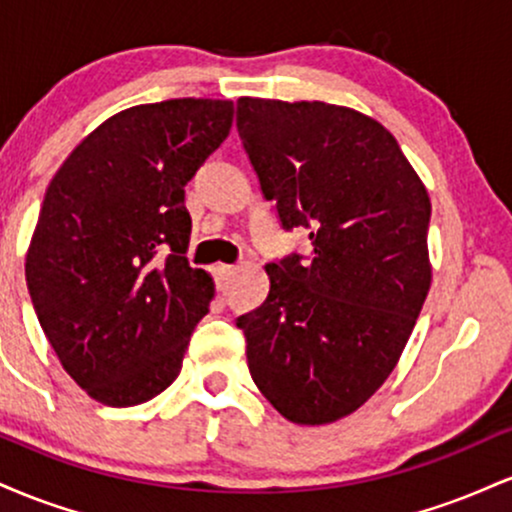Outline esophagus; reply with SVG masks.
Wrapping results in <instances>:
<instances>
[{
    "label": "esophagus",
    "instance_id": "obj_1",
    "mask_svg": "<svg viewBox=\"0 0 512 512\" xmlns=\"http://www.w3.org/2000/svg\"><path fill=\"white\" fill-rule=\"evenodd\" d=\"M233 274H236V267H233V264H216V267H214L216 289H219V291L226 289L228 281H231Z\"/></svg>",
    "mask_w": 512,
    "mask_h": 512
}]
</instances>
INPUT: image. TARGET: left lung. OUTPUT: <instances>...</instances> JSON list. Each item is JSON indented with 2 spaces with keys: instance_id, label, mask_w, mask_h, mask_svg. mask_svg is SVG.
<instances>
[{
  "instance_id": "obj_1",
  "label": "left lung",
  "mask_w": 512,
  "mask_h": 512,
  "mask_svg": "<svg viewBox=\"0 0 512 512\" xmlns=\"http://www.w3.org/2000/svg\"><path fill=\"white\" fill-rule=\"evenodd\" d=\"M238 134L281 228L313 252L267 264L240 315L248 368L293 424H332L397 366L431 289V199L387 129L320 101L238 98Z\"/></svg>"
}]
</instances>
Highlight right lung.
Returning <instances> with one entry per match:
<instances>
[{
  "instance_id": "obj_1",
  "label": "right lung",
  "mask_w": 512,
  "mask_h": 512,
  "mask_svg": "<svg viewBox=\"0 0 512 512\" xmlns=\"http://www.w3.org/2000/svg\"><path fill=\"white\" fill-rule=\"evenodd\" d=\"M231 125V101L134 105L93 129L45 192L28 293L64 370L108 407L161 395L209 313L214 281L185 257V185Z\"/></svg>"
}]
</instances>
